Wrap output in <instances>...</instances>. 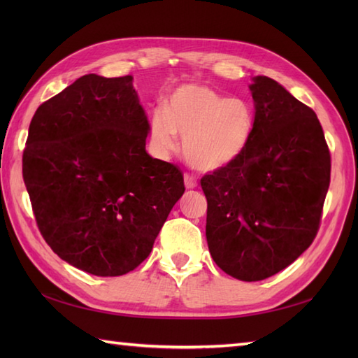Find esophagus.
Returning <instances> with one entry per match:
<instances>
[{"mask_svg": "<svg viewBox=\"0 0 358 358\" xmlns=\"http://www.w3.org/2000/svg\"><path fill=\"white\" fill-rule=\"evenodd\" d=\"M185 186L186 189H195L196 187V178L191 173H185Z\"/></svg>", "mask_w": 358, "mask_h": 358, "instance_id": "esophagus-1", "label": "esophagus"}]
</instances>
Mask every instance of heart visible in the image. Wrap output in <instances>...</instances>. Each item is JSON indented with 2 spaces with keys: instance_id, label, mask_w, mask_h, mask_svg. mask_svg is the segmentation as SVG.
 I'll return each mask as SVG.
<instances>
[{
  "instance_id": "1",
  "label": "heart",
  "mask_w": 358,
  "mask_h": 358,
  "mask_svg": "<svg viewBox=\"0 0 358 358\" xmlns=\"http://www.w3.org/2000/svg\"><path fill=\"white\" fill-rule=\"evenodd\" d=\"M254 134V110L241 98H227L204 85L175 89L164 108L149 118V136L162 154L183 152L194 169H224L245 154Z\"/></svg>"
}]
</instances>
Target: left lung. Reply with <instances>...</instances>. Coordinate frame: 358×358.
Segmentation results:
<instances>
[{
  "label": "left lung",
  "instance_id": "left-lung-1",
  "mask_svg": "<svg viewBox=\"0 0 358 358\" xmlns=\"http://www.w3.org/2000/svg\"><path fill=\"white\" fill-rule=\"evenodd\" d=\"M254 134L237 162L201 178L206 240L220 269L260 281L314 241L331 180L315 112L269 77L252 78Z\"/></svg>",
  "mask_w": 358,
  "mask_h": 358
}]
</instances>
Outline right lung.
I'll list each match as a JSON object with an SVG mask.
<instances>
[{
  "instance_id": "add662e5",
  "label": "right lung",
  "mask_w": 358,
  "mask_h": 358,
  "mask_svg": "<svg viewBox=\"0 0 358 358\" xmlns=\"http://www.w3.org/2000/svg\"><path fill=\"white\" fill-rule=\"evenodd\" d=\"M131 75L80 77L36 109L22 177L62 260L118 277L146 260L181 195L177 166L146 152L149 121Z\"/></svg>"
}]
</instances>
